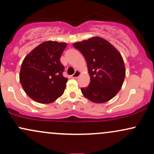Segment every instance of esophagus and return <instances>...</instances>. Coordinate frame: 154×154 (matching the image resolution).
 <instances>
[{
  "mask_svg": "<svg viewBox=\"0 0 154 154\" xmlns=\"http://www.w3.org/2000/svg\"><path fill=\"white\" fill-rule=\"evenodd\" d=\"M79 75H80V72L77 70V71L75 72V74H73V75H72V77H73V78H77Z\"/></svg>",
  "mask_w": 154,
  "mask_h": 154,
  "instance_id": "1",
  "label": "esophagus"
}]
</instances>
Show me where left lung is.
Wrapping results in <instances>:
<instances>
[{
  "mask_svg": "<svg viewBox=\"0 0 154 154\" xmlns=\"http://www.w3.org/2000/svg\"><path fill=\"white\" fill-rule=\"evenodd\" d=\"M73 46L84 56L91 77L89 85L81 88L83 95L96 103L114 98L125 77V63L119 51L99 37L77 42Z\"/></svg>",
  "mask_w": 154,
  "mask_h": 154,
  "instance_id": "1",
  "label": "left lung"
}]
</instances>
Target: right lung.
I'll return each mask as SVG.
<instances>
[{"label":"right lung","mask_w":154,"mask_h":154,"mask_svg":"<svg viewBox=\"0 0 154 154\" xmlns=\"http://www.w3.org/2000/svg\"><path fill=\"white\" fill-rule=\"evenodd\" d=\"M67 44L46 41L24 58L21 66V85L26 95L40 103H50L63 95L67 78L60 61Z\"/></svg>","instance_id":"right-lung-1"}]
</instances>
